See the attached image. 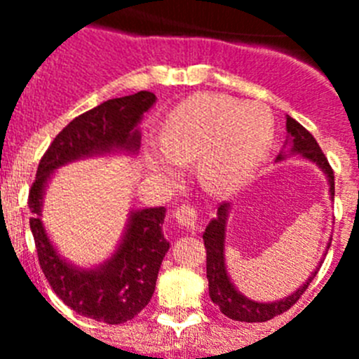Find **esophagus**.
Segmentation results:
<instances>
[{
    "mask_svg": "<svg viewBox=\"0 0 359 359\" xmlns=\"http://www.w3.org/2000/svg\"><path fill=\"white\" fill-rule=\"evenodd\" d=\"M176 221L182 228H187V230H196L198 228V212L190 205H183V207H177L176 212Z\"/></svg>",
    "mask_w": 359,
    "mask_h": 359,
    "instance_id": "34e87169",
    "label": "esophagus"
}]
</instances>
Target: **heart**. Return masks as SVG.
<instances>
[{
	"label": "heart",
	"instance_id": "1",
	"mask_svg": "<svg viewBox=\"0 0 359 359\" xmlns=\"http://www.w3.org/2000/svg\"><path fill=\"white\" fill-rule=\"evenodd\" d=\"M269 107L226 95H201L177 106L161 129V144H151L149 169L174 176L180 163L198 160L201 185L214 194L230 192L259 167L273 144Z\"/></svg>",
	"mask_w": 359,
	"mask_h": 359
}]
</instances>
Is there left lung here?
<instances>
[{"mask_svg":"<svg viewBox=\"0 0 359 359\" xmlns=\"http://www.w3.org/2000/svg\"><path fill=\"white\" fill-rule=\"evenodd\" d=\"M286 129H287V151L280 152L277 156V161L286 160L291 154H300L304 160H309L311 163H315L322 172L325 174L329 183V194L331 199L334 198V174H332L331 165H329L327 158L322 152L320 145L313 138L309 131L304 126L297 122L294 118L287 116L286 118ZM228 214H230V203H221L217 208V217L212 219L208 226L205 228L203 233V241H205V248H207V278H208V293H210L212 302L221 309L224 316L237 322H268L273 316L282 315L284 311L290 309L298 298L302 297L304 291L307 290L309 282L316 277L318 273L322 261L316 266L315 271L311 273V277L304 282L302 286L293 291L287 297L280 298V300H273V302H257L252 298L244 297L237 287L231 284L230 275L226 271V259H224V239H226V223ZM331 243H327V253ZM323 253V255H325Z\"/></svg>","mask_w":359,"mask_h":359,"instance_id":"1","label":"left lung"}]
</instances>
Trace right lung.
Returning a JSON list of instances; mask_svg holds the SVG:
<instances>
[{"label": "right lung", "instance_id": "obj_1", "mask_svg": "<svg viewBox=\"0 0 359 359\" xmlns=\"http://www.w3.org/2000/svg\"><path fill=\"white\" fill-rule=\"evenodd\" d=\"M154 102L156 95L138 91L111 98L73 118L41 158L28 194L30 230L41 269L52 290L75 313L109 325L133 320L151 302L161 261L169 252L161 230L165 208L131 210L115 253L102 264L81 268L61 257L44 230L43 196L50 177L62 165L111 152L136 154L142 138L138 123Z\"/></svg>", "mask_w": 359, "mask_h": 359}]
</instances>
